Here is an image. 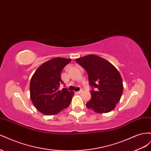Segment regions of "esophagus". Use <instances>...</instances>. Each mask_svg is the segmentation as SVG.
I'll return each mask as SVG.
<instances>
[{
	"label": "esophagus",
	"instance_id": "1",
	"mask_svg": "<svg viewBox=\"0 0 151 151\" xmlns=\"http://www.w3.org/2000/svg\"><path fill=\"white\" fill-rule=\"evenodd\" d=\"M82 92H83V89H81L79 91H76V93H77V94H80V93H81Z\"/></svg>",
	"mask_w": 151,
	"mask_h": 151
}]
</instances>
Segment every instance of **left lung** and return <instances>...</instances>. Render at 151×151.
<instances>
[{"label":"left lung","instance_id":"8db88e82","mask_svg":"<svg viewBox=\"0 0 151 151\" xmlns=\"http://www.w3.org/2000/svg\"><path fill=\"white\" fill-rule=\"evenodd\" d=\"M76 62L88 72L91 99L86 106L95 113L112 111L119 102L123 93L122 77L116 67L105 59L95 55L77 58Z\"/></svg>","mask_w":151,"mask_h":151}]
</instances>
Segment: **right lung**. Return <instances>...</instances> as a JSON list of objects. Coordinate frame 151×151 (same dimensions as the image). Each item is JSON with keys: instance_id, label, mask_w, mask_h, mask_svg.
<instances>
[{"instance_id": "1", "label": "right lung", "mask_w": 151, "mask_h": 151, "mask_svg": "<svg viewBox=\"0 0 151 151\" xmlns=\"http://www.w3.org/2000/svg\"><path fill=\"white\" fill-rule=\"evenodd\" d=\"M70 59L57 57L41 65L32 76L29 91L31 101L44 115H54L67 108L71 102L73 91L59 90L63 81L61 72Z\"/></svg>"}]
</instances>
